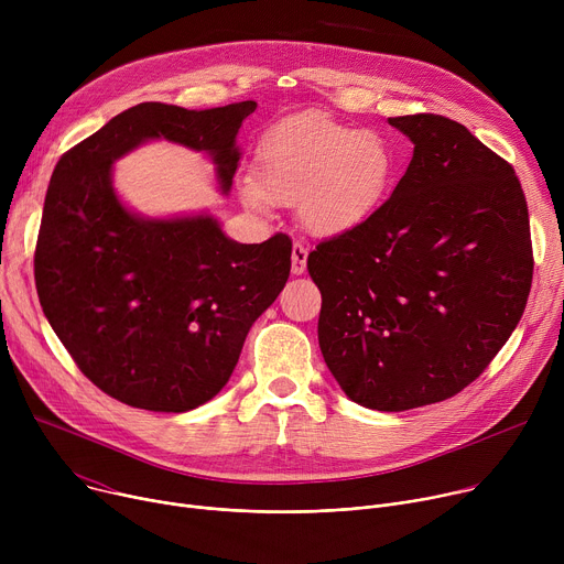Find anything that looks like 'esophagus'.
<instances>
[{"mask_svg":"<svg viewBox=\"0 0 564 564\" xmlns=\"http://www.w3.org/2000/svg\"><path fill=\"white\" fill-rule=\"evenodd\" d=\"M305 265H308V247L301 245V242H294L292 245V274L299 276L305 272Z\"/></svg>","mask_w":564,"mask_h":564,"instance_id":"1","label":"esophagus"}]
</instances>
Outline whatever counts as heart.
I'll use <instances>...</instances> for the list:
<instances>
[{
    "mask_svg": "<svg viewBox=\"0 0 564 564\" xmlns=\"http://www.w3.org/2000/svg\"><path fill=\"white\" fill-rule=\"evenodd\" d=\"M395 175V150L373 130H357L328 115L308 112L274 126L256 152V186L247 207L299 204V218L317 236L362 225L382 204Z\"/></svg>",
    "mask_w": 564,
    "mask_h": 564,
    "instance_id": "heart-1",
    "label": "heart"
}]
</instances>
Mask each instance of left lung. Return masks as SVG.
<instances>
[{
	"instance_id": "1",
	"label": "left lung",
	"mask_w": 564,
	"mask_h": 564,
	"mask_svg": "<svg viewBox=\"0 0 564 564\" xmlns=\"http://www.w3.org/2000/svg\"><path fill=\"white\" fill-rule=\"evenodd\" d=\"M414 143L391 197L322 240L319 346L341 391L378 412L447 400L516 330L533 281L529 207L506 160L441 115L389 119Z\"/></svg>"
}]
</instances>
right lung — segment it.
I'll return each mask as SVG.
<instances>
[{
  "label": "right lung",
  "instance_id": "obj_1",
  "mask_svg": "<svg viewBox=\"0 0 564 564\" xmlns=\"http://www.w3.org/2000/svg\"><path fill=\"white\" fill-rule=\"evenodd\" d=\"M253 100L212 110L139 104L67 150L51 175L35 245V288L76 367L108 395L180 414L231 378L251 324L290 276L292 240L225 236L212 216L150 220L112 188V164L148 139L214 160L223 193Z\"/></svg>",
  "mask_w": 564,
  "mask_h": 564
}]
</instances>
